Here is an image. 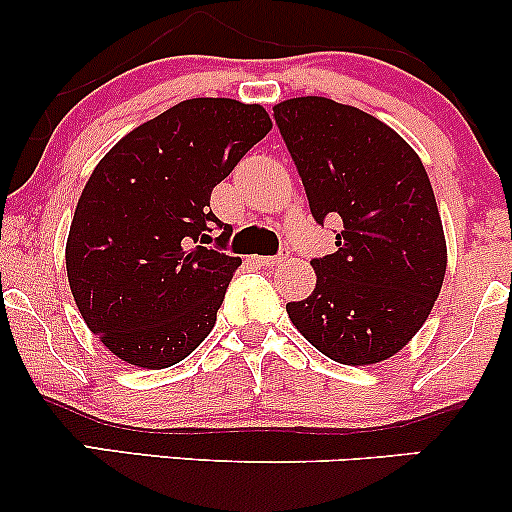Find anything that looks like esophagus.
<instances>
[{
	"label": "esophagus",
	"mask_w": 512,
	"mask_h": 512,
	"mask_svg": "<svg viewBox=\"0 0 512 512\" xmlns=\"http://www.w3.org/2000/svg\"><path fill=\"white\" fill-rule=\"evenodd\" d=\"M257 262H260L262 267L274 269V267H279L281 262H286V255H264V257H257Z\"/></svg>",
	"instance_id": "esophagus-1"
}]
</instances>
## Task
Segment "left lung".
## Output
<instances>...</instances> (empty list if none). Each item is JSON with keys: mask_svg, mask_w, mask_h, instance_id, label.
I'll list each match as a JSON object with an SVG mask.
<instances>
[{"mask_svg": "<svg viewBox=\"0 0 512 512\" xmlns=\"http://www.w3.org/2000/svg\"><path fill=\"white\" fill-rule=\"evenodd\" d=\"M310 214L342 221L337 250L315 257V289L286 303L296 330L332 361L395 356L431 315L448 250L424 163L378 117L303 96L274 105Z\"/></svg>", "mask_w": 512, "mask_h": 512, "instance_id": "8db88e82", "label": "left lung"}]
</instances>
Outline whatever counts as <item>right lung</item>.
Instances as JSON below:
<instances>
[{
	"mask_svg": "<svg viewBox=\"0 0 512 512\" xmlns=\"http://www.w3.org/2000/svg\"><path fill=\"white\" fill-rule=\"evenodd\" d=\"M272 129L262 105L190 98L122 137L88 178L67 240L86 327L122 361L168 368L216 322L240 257L211 190ZM222 231L216 249L203 245Z\"/></svg>",
	"mask_w": 512,
	"mask_h": 512,
	"instance_id": "obj_1",
	"label": "right lung"
}]
</instances>
